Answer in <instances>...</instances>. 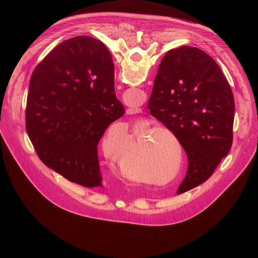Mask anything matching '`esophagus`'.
<instances>
[{
  "label": "esophagus",
  "instance_id": "obj_1",
  "mask_svg": "<svg viewBox=\"0 0 258 258\" xmlns=\"http://www.w3.org/2000/svg\"><path fill=\"white\" fill-rule=\"evenodd\" d=\"M139 112V109L138 108H130L128 110H127V113L128 114H136V113H138Z\"/></svg>",
  "mask_w": 258,
  "mask_h": 258
}]
</instances>
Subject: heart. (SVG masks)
<instances>
[{"label": "heart", "mask_w": 258, "mask_h": 258, "mask_svg": "<svg viewBox=\"0 0 258 258\" xmlns=\"http://www.w3.org/2000/svg\"><path fill=\"white\" fill-rule=\"evenodd\" d=\"M156 133H161V134L173 137V134L171 131H169L166 126L159 124L155 127L147 128L145 131H143L136 141V147H138L139 148V147H141V145H143V143L147 137H151V136L155 135ZM118 165H119V170L123 176L131 178L135 175L133 166H131L130 163H127V161L123 157H120L118 159ZM139 166H140V168H144L145 171L147 173H149L150 175L159 177V176H161V173L163 171L165 172L166 170H168L169 166H171V163L168 159H166L158 151L157 147H155V145H154V147H152L151 149H149L148 152L144 154L140 158Z\"/></svg>", "instance_id": "heart-1"}]
</instances>
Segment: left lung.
I'll return each mask as SVG.
<instances>
[{
  "label": "left lung",
  "mask_w": 258,
  "mask_h": 258,
  "mask_svg": "<svg viewBox=\"0 0 258 258\" xmlns=\"http://www.w3.org/2000/svg\"><path fill=\"white\" fill-rule=\"evenodd\" d=\"M147 107L187 153V175L176 193L207 180L231 150L235 116L233 92L216 62L195 47L168 51Z\"/></svg>",
  "instance_id": "obj_1"
}]
</instances>
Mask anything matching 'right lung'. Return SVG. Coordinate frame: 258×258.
I'll return each mask as SVG.
<instances>
[{
	"label": "right lung",
	"mask_w": 258,
	"mask_h": 258,
	"mask_svg": "<svg viewBox=\"0 0 258 258\" xmlns=\"http://www.w3.org/2000/svg\"><path fill=\"white\" fill-rule=\"evenodd\" d=\"M124 108L114 91V64L102 43L71 38L33 70L25 127L46 166L84 187H102L98 143Z\"/></svg>",
	"instance_id": "1"
}]
</instances>
